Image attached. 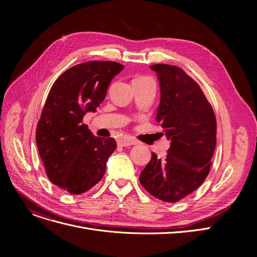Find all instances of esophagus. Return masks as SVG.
<instances>
[{
    "label": "esophagus",
    "mask_w": 257,
    "mask_h": 257,
    "mask_svg": "<svg viewBox=\"0 0 257 257\" xmlns=\"http://www.w3.org/2000/svg\"><path fill=\"white\" fill-rule=\"evenodd\" d=\"M117 144L120 146V147H128V146H132V145H137V141H134L133 139L131 138H121L118 140Z\"/></svg>",
    "instance_id": "34e87169"
}]
</instances>
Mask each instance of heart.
<instances>
[{
    "label": "heart",
    "instance_id": "1",
    "mask_svg": "<svg viewBox=\"0 0 257 257\" xmlns=\"http://www.w3.org/2000/svg\"><path fill=\"white\" fill-rule=\"evenodd\" d=\"M140 78H144V77H140Z\"/></svg>",
    "mask_w": 257,
    "mask_h": 257
}]
</instances>
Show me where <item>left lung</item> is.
Masks as SVG:
<instances>
[{"mask_svg": "<svg viewBox=\"0 0 257 257\" xmlns=\"http://www.w3.org/2000/svg\"><path fill=\"white\" fill-rule=\"evenodd\" d=\"M150 69L160 87L156 120L171 146L165 160L152 153L140 182L152 196L174 203L196 191L208 175L217 123L203 91L180 67L153 64Z\"/></svg>", "mask_w": 257, "mask_h": 257, "instance_id": "obj_1", "label": "left lung"}]
</instances>
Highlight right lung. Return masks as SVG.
I'll return each instance as SVG.
<instances>
[{
    "instance_id": "1",
    "label": "right lung",
    "mask_w": 257,
    "mask_h": 257,
    "mask_svg": "<svg viewBox=\"0 0 257 257\" xmlns=\"http://www.w3.org/2000/svg\"><path fill=\"white\" fill-rule=\"evenodd\" d=\"M124 65L88 61L65 71L54 82L36 129V145L52 183L73 195L87 192L104 176L115 150L114 139L93 136L82 124L104 101Z\"/></svg>"
}]
</instances>
